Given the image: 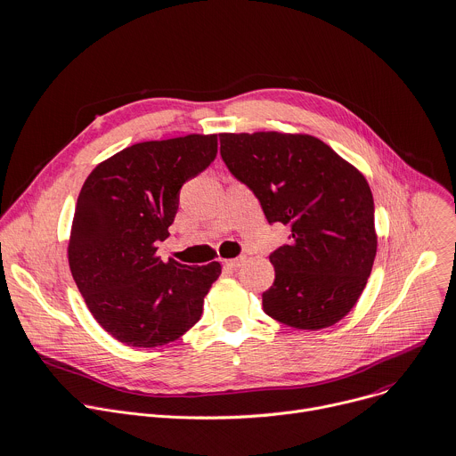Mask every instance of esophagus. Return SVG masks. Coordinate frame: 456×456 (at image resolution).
<instances>
[{"instance_id": "1", "label": "esophagus", "mask_w": 456, "mask_h": 456, "mask_svg": "<svg viewBox=\"0 0 456 456\" xmlns=\"http://www.w3.org/2000/svg\"><path fill=\"white\" fill-rule=\"evenodd\" d=\"M242 263H244V257H237V259H228V261H224V266H228V268H239Z\"/></svg>"}]
</instances>
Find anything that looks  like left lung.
<instances>
[{"label":"left lung","mask_w":456,"mask_h":456,"mask_svg":"<svg viewBox=\"0 0 456 456\" xmlns=\"http://www.w3.org/2000/svg\"><path fill=\"white\" fill-rule=\"evenodd\" d=\"M221 158L259 199L270 224L291 228L270 254L275 281L263 310L297 328L333 326L355 306L377 256L375 207L366 177L326 142L305 134H221Z\"/></svg>","instance_id":"8db88e82"}]
</instances>
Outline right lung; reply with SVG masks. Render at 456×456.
Instances as JSON below:
<instances>
[{"label": "right lung", "instance_id": "right-lung-1", "mask_svg": "<svg viewBox=\"0 0 456 456\" xmlns=\"http://www.w3.org/2000/svg\"><path fill=\"white\" fill-rule=\"evenodd\" d=\"M217 156V134L132 144L86 177L74 212L69 265L94 319L126 346L177 340L202 314L221 265L156 256L179 208L181 186Z\"/></svg>", "mask_w": 456, "mask_h": 456}]
</instances>
